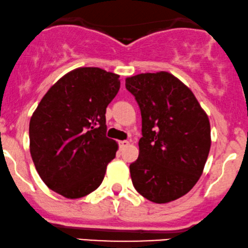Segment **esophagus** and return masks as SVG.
<instances>
[{
  "label": "esophagus",
  "instance_id": "obj_1",
  "mask_svg": "<svg viewBox=\"0 0 248 248\" xmlns=\"http://www.w3.org/2000/svg\"><path fill=\"white\" fill-rule=\"evenodd\" d=\"M119 148L121 149H124L125 147H127V146L130 145V142L127 141V140H123V141H119Z\"/></svg>",
  "mask_w": 248,
  "mask_h": 248
}]
</instances>
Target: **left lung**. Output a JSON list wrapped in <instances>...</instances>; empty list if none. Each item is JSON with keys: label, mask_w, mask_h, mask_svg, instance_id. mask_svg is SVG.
I'll list each match as a JSON object with an SVG mask.
<instances>
[{"label": "left lung", "mask_w": 248, "mask_h": 248, "mask_svg": "<svg viewBox=\"0 0 248 248\" xmlns=\"http://www.w3.org/2000/svg\"><path fill=\"white\" fill-rule=\"evenodd\" d=\"M142 119L138 160L130 164L134 188L167 203L188 193L202 175L210 151V123L192 91L169 72L125 79Z\"/></svg>", "instance_id": "1"}]
</instances>
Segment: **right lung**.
Here are the masks:
<instances>
[{"label": "right lung", "mask_w": 248, "mask_h": 248, "mask_svg": "<svg viewBox=\"0 0 248 248\" xmlns=\"http://www.w3.org/2000/svg\"><path fill=\"white\" fill-rule=\"evenodd\" d=\"M119 76L78 68L48 90L30 121V152L44 183L68 199L95 191L118 145L106 137V109Z\"/></svg>", "instance_id": "right-lung-1"}]
</instances>
